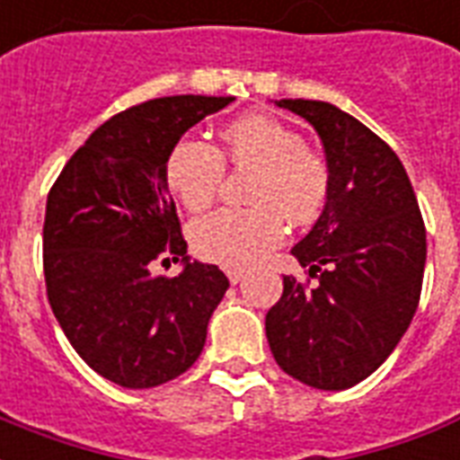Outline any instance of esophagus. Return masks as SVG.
Here are the masks:
<instances>
[{
	"mask_svg": "<svg viewBox=\"0 0 460 460\" xmlns=\"http://www.w3.org/2000/svg\"><path fill=\"white\" fill-rule=\"evenodd\" d=\"M226 274H227V279H230V283H240L244 279L243 269H227Z\"/></svg>",
	"mask_w": 460,
	"mask_h": 460,
	"instance_id": "1",
	"label": "esophagus"
}]
</instances>
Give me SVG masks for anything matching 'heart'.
<instances>
[{
	"label": "heart",
	"instance_id": "1",
	"mask_svg": "<svg viewBox=\"0 0 460 460\" xmlns=\"http://www.w3.org/2000/svg\"><path fill=\"white\" fill-rule=\"evenodd\" d=\"M226 164L254 169L247 189L252 208L216 210L193 220L189 237L206 261L230 269L259 264L286 237V220L308 227L323 216L330 199V172L305 147L298 130L261 113H250L223 128V147L193 137L172 145L164 181L189 210L216 201Z\"/></svg>",
	"mask_w": 460,
	"mask_h": 460
}]
</instances>
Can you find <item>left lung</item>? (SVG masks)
<instances>
[{
	"label": "left lung",
	"mask_w": 460,
	"mask_h": 460,
	"mask_svg": "<svg viewBox=\"0 0 460 460\" xmlns=\"http://www.w3.org/2000/svg\"><path fill=\"white\" fill-rule=\"evenodd\" d=\"M323 140L330 199L296 247L308 281L283 276L267 313L276 364L320 390L374 374L398 347L422 293L427 230L398 155L374 130L327 102L281 99Z\"/></svg>",
	"instance_id": "left-lung-1"
}]
</instances>
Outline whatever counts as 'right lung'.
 <instances>
[{"instance_id": "add662e5", "label": "right lung", "mask_w": 460, "mask_h": 460, "mask_svg": "<svg viewBox=\"0 0 460 460\" xmlns=\"http://www.w3.org/2000/svg\"><path fill=\"white\" fill-rule=\"evenodd\" d=\"M233 96H162L116 113L50 186L43 274L50 308L86 366L123 388H155L191 368L226 296L216 264L189 261L164 181L172 145ZM181 258L179 277L154 261Z\"/></svg>"}]
</instances>
